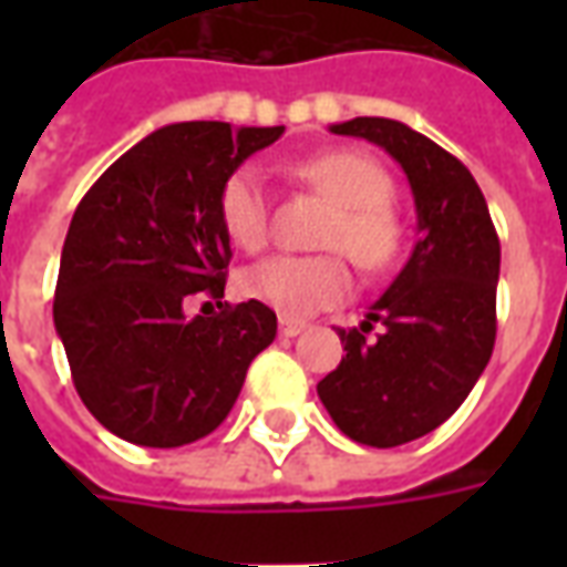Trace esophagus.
Masks as SVG:
<instances>
[{"mask_svg":"<svg viewBox=\"0 0 567 567\" xmlns=\"http://www.w3.org/2000/svg\"><path fill=\"white\" fill-rule=\"evenodd\" d=\"M307 331V321L300 319H279V333L282 337H297V333Z\"/></svg>","mask_w":567,"mask_h":567,"instance_id":"1","label":"esophagus"}]
</instances>
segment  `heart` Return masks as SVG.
Segmentation results:
<instances>
[{
    "mask_svg": "<svg viewBox=\"0 0 567 567\" xmlns=\"http://www.w3.org/2000/svg\"><path fill=\"white\" fill-rule=\"evenodd\" d=\"M297 175L337 203L321 246L340 248L361 270H385L401 248V218L392 206V178L380 163L361 151L337 148L303 161ZM218 218L234 246L258 251L267 243L270 194L255 163L224 178ZM243 291L282 316H312L349 295V272L333 255H272L243 272Z\"/></svg>",
    "mask_w": 567,
    "mask_h": 567,
    "instance_id": "b5f03b06",
    "label": "heart"
}]
</instances>
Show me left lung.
Wrapping results in <instances>:
<instances>
[{
  "label": "left lung",
  "instance_id": "obj_1",
  "mask_svg": "<svg viewBox=\"0 0 567 567\" xmlns=\"http://www.w3.org/2000/svg\"><path fill=\"white\" fill-rule=\"evenodd\" d=\"M331 133L389 151L416 203L413 255L361 328L340 331L343 361L319 382L346 437L389 450L443 425L486 370L501 243L474 175L437 142L392 117H352Z\"/></svg>",
  "mask_w": 567,
  "mask_h": 567
}]
</instances>
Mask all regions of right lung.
<instances>
[{
	"label": "right lung",
	"mask_w": 567,
	"mask_h": 567,
	"mask_svg": "<svg viewBox=\"0 0 567 567\" xmlns=\"http://www.w3.org/2000/svg\"><path fill=\"white\" fill-rule=\"evenodd\" d=\"M285 127L185 121L154 130L105 169L69 224L54 328L93 419L136 446L206 437L234 410L248 364L276 340L260 300L185 316L190 295L224 297L230 239L224 178Z\"/></svg>",
	"instance_id": "obj_1"
}]
</instances>
